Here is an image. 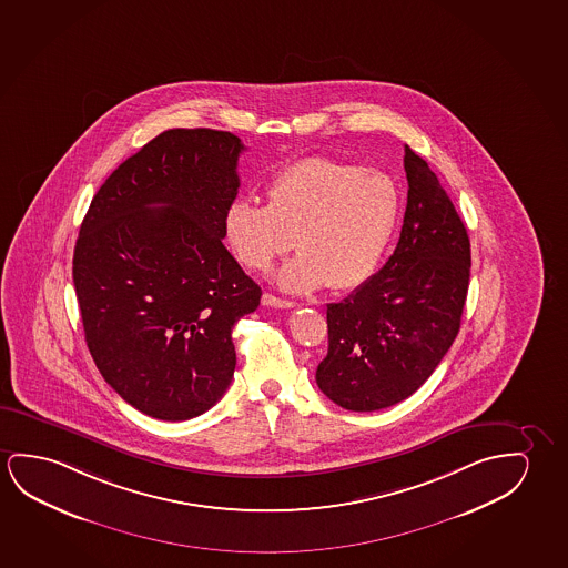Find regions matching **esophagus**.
Masks as SVG:
<instances>
[{
  "instance_id": "34e87169",
  "label": "esophagus",
  "mask_w": 568,
  "mask_h": 568,
  "mask_svg": "<svg viewBox=\"0 0 568 568\" xmlns=\"http://www.w3.org/2000/svg\"><path fill=\"white\" fill-rule=\"evenodd\" d=\"M263 305H268V307H278V310H290V307H294V302H290V300H282V297L272 296V294H263Z\"/></svg>"
}]
</instances>
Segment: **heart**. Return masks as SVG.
<instances>
[{"instance_id":"heart-1","label":"heart","mask_w":568,"mask_h":568,"mask_svg":"<svg viewBox=\"0 0 568 568\" xmlns=\"http://www.w3.org/2000/svg\"><path fill=\"white\" fill-rule=\"evenodd\" d=\"M266 205L237 200L223 220L239 263L266 271L274 258L300 251L274 280L307 294L358 288L373 276L399 212L398 187L378 170L305 156L280 170L264 190Z\"/></svg>"}]
</instances>
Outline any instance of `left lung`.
<instances>
[{"mask_svg": "<svg viewBox=\"0 0 568 568\" xmlns=\"http://www.w3.org/2000/svg\"><path fill=\"white\" fill-rule=\"evenodd\" d=\"M407 205L388 263L339 304L327 305L329 348L315 381L351 412L409 398L460 329L470 241L427 162L406 144Z\"/></svg>", "mask_w": 568, "mask_h": 568, "instance_id": "obj_1", "label": "left lung"}]
</instances>
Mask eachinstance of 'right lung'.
Listing matches in <instances>:
<instances>
[{"mask_svg":"<svg viewBox=\"0 0 568 568\" xmlns=\"http://www.w3.org/2000/svg\"><path fill=\"white\" fill-rule=\"evenodd\" d=\"M245 144L169 129L111 172L78 235L72 278L105 382L162 422L220 402L235 373L231 331L263 292L225 245Z\"/></svg>","mask_w":568,"mask_h":568,"instance_id":"obj_1","label":"right lung"}]
</instances>
